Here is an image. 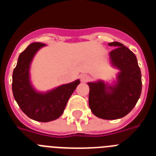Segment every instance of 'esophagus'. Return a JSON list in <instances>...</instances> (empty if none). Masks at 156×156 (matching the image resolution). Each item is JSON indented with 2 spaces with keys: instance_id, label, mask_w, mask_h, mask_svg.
<instances>
[{
  "instance_id": "34e87169",
  "label": "esophagus",
  "mask_w": 156,
  "mask_h": 156,
  "mask_svg": "<svg viewBox=\"0 0 156 156\" xmlns=\"http://www.w3.org/2000/svg\"><path fill=\"white\" fill-rule=\"evenodd\" d=\"M90 80V77L89 76L87 75V74H83V75L80 76V80L82 82H87Z\"/></svg>"
}]
</instances>
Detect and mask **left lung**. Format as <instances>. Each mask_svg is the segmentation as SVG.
Returning a JSON list of instances; mask_svg holds the SVG:
<instances>
[{
  "label": "left lung",
  "mask_w": 156,
  "mask_h": 156,
  "mask_svg": "<svg viewBox=\"0 0 156 156\" xmlns=\"http://www.w3.org/2000/svg\"><path fill=\"white\" fill-rule=\"evenodd\" d=\"M108 45L116 47L109 54L112 64L121 71L118 83L115 87H107L101 81L88 83L89 106L98 118L117 119L127 115L137 104L142 88L141 73L137 58L129 48L116 41Z\"/></svg>",
  "instance_id": "1"
}]
</instances>
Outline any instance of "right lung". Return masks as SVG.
<instances>
[{
  "instance_id": "right-lung-1",
  "label": "right lung",
  "mask_w": 156,
  "mask_h": 156,
  "mask_svg": "<svg viewBox=\"0 0 156 156\" xmlns=\"http://www.w3.org/2000/svg\"><path fill=\"white\" fill-rule=\"evenodd\" d=\"M42 43H33L19 55L12 74V92L19 108L30 119L39 122H49L58 119L64 112L69 98L80 80L57 87L46 94L37 93L30 85L29 68L32 58Z\"/></svg>"
}]
</instances>
